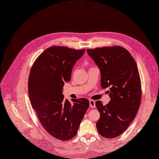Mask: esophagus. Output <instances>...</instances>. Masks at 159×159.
<instances>
[{
	"label": "esophagus",
	"instance_id": "esophagus-1",
	"mask_svg": "<svg viewBox=\"0 0 159 159\" xmlns=\"http://www.w3.org/2000/svg\"><path fill=\"white\" fill-rule=\"evenodd\" d=\"M89 106L92 108L95 107V101L93 100H89Z\"/></svg>",
	"mask_w": 159,
	"mask_h": 159
}]
</instances>
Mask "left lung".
I'll use <instances>...</instances> for the list:
<instances>
[{"label":"left lung","mask_w":159,"mask_h":159,"mask_svg":"<svg viewBox=\"0 0 159 159\" xmlns=\"http://www.w3.org/2000/svg\"><path fill=\"white\" fill-rule=\"evenodd\" d=\"M87 52L99 68L101 88H110L107 105L95 102L100 113L96 127L102 136L114 139L127 129L140 108L142 86L137 64L121 46L98 47Z\"/></svg>","instance_id":"obj_1"}]
</instances>
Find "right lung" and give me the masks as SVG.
Masks as SVG:
<instances>
[{"label": "right lung", "instance_id": "add662e5", "mask_svg": "<svg viewBox=\"0 0 159 159\" xmlns=\"http://www.w3.org/2000/svg\"><path fill=\"white\" fill-rule=\"evenodd\" d=\"M85 49L53 46L41 53L30 71L28 89L31 105L41 125L55 139L69 140L77 133L89 106L85 98H64V82L71 80L72 69Z\"/></svg>", "mask_w": 159, "mask_h": 159}]
</instances>
